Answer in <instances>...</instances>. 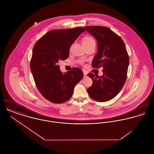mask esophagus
Listing matches in <instances>:
<instances>
[{
    "label": "esophagus",
    "instance_id": "obj_1",
    "mask_svg": "<svg viewBox=\"0 0 154 154\" xmlns=\"http://www.w3.org/2000/svg\"><path fill=\"white\" fill-rule=\"evenodd\" d=\"M84 77H86L87 76V72L85 71H84Z\"/></svg>",
    "mask_w": 154,
    "mask_h": 154
}]
</instances>
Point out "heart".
I'll list each match as a JSON object with an SVG mask.
<instances>
[{
    "instance_id": "obj_1",
    "label": "heart",
    "mask_w": 154,
    "mask_h": 154,
    "mask_svg": "<svg viewBox=\"0 0 154 154\" xmlns=\"http://www.w3.org/2000/svg\"><path fill=\"white\" fill-rule=\"evenodd\" d=\"M82 43L83 45H87L92 44V43H94L95 42L93 38H92L89 36H85L82 38Z\"/></svg>"
}]
</instances>
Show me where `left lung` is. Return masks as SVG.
Listing matches in <instances>:
<instances>
[{
    "label": "left lung",
    "mask_w": 154,
    "mask_h": 154,
    "mask_svg": "<svg viewBox=\"0 0 154 154\" xmlns=\"http://www.w3.org/2000/svg\"><path fill=\"white\" fill-rule=\"evenodd\" d=\"M87 31L97 40V53L92 62L93 68L103 67V75L93 73L88 76L92 80L87 89L91 98L106 102L115 97L123 87L126 78L129 57L122 38L109 28L87 26Z\"/></svg>",
    "instance_id": "1"
}]
</instances>
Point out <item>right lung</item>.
I'll use <instances>...</instances> for the list:
<instances>
[{"instance_id": "obj_1", "label": "right lung", "mask_w": 154, "mask_h": 154, "mask_svg": "<svg viewBox=\"0 0 154 154\" xmlns=\"http://www.w3.org/2000/svg\"><path fill=\"white\" fill-rule=\"evenodd\" d=\"M85 28L78 27L53 29L34 45L30 69L37 88L49 101L61 104L72 96L75 85L83 78L82 70L73 67L63 74L59 61L68 58L72 44Z\"/></svg>"}]
</instances>
